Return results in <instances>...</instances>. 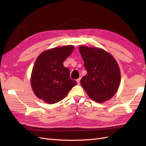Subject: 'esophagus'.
I'll use <instances>...</instances> for the list:
<instances>
[{"instance_id":"esophagus-1","label":"esophagus","mask_w":146,"mask_h":146,"mask_svg":"<svg viewBox=\"0 0 146 146\" xmlns=\"http://www.w3.org/2000/svg\"><path fill=\"white\" fill-rule=\"evenodd\" d=\"M80 80H81V78H78V79H77V80H76V82H78V84H79V83H80Z\"/></svg>"}]
</instances>
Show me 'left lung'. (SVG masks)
<instances>
[{"mask_svg": "<svg viewBox=\"0 0 146 146\" xmlns=\"http://www.w3.org/2000/svg\"><path fill=\"white\" fill-rule=\"evenodd\" d=\"M79 50L87 75L81 85L95 102L109 100L117 92L120 82L119 65L113 57L104 49L82 46Z\"/></svg>", "mask_w": 146, "mask_h": 146, "instance_id": "left-lung-1", "label": "left lung"}]
</instances>
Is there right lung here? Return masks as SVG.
<instances>
[{
  "label": "right lung",
  "instance_id": "right-lung-1",
  "mask_svg": "<svg viewBox=\"0 0 146 146\" xmlns=\"http://www.w3.org/2000/svg\"><path fill=\"white\" fill-rule=\"evenodd\" d=\"M73 46H65L42 52L34 65L31 75L33 92L48 104H55L63 99L77 84L70 78V70L63 62L72 53Z\"/></svg>",
  "mask_w": 146,
  "mask_h": 146
}]
</instances>
